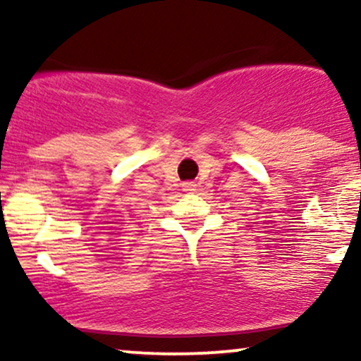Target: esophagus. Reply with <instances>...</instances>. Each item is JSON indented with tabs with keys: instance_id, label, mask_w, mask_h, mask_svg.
I'll return each mask as SVG.
<instances>
[{
	"instance_id": "obj_1",
	"label": "esophagus",
	"mask_w": 361,
	"mask_h": 361,
	"mask_svg": "<svg viewBox=\"0 0 361 361\" xmlns=\"http://www.w3.org/2000/svg\"><path fill=\"white\" fill-rule=\"evenodd\" d=\"M183 190L185 192H195V190H197V185H195V181H185Z\"/></svg>"
}]
</instances>
